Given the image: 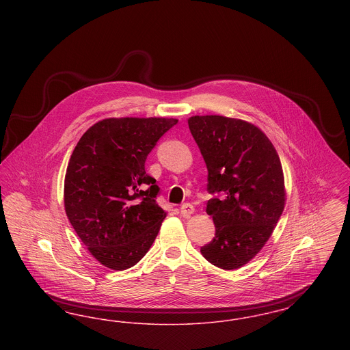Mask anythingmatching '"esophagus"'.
<instances>
[{
    "label": "esophagus",
    "instance_id": "1",
    "mask_svg": "<svg viewBox=\"0 0 350 350\" xmlns=\"http://www.w3.org/2000/svg\"><path fill=\"white\" fill-rule=\"evenodd\" d=\"M194 211H196V208L190 203H183V206H181V214H183V217H191L194 214Z\"/></svg>",
    "mask_w": 350,
    "mask_h": 350
}]
</instances>
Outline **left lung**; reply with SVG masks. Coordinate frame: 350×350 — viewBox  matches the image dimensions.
<instances>
[{
    "instance_id": "8db88e82",
    "label": "left lung",
    "mask_w": 350,
    "mask_h": 350,
    "mask_svg": "<svg viewBox=\"0 0 350 350\" xmlns=\"http://www.w3.org/2000/svg\"><path fill=\"white\" fill-rule=\"evenodd\" d=\"M208 170L207 202L215 237L200 248L213 265L234 270L264 248L286 204L280 156L257 126L237 118L194 116L187 119Z\"/></svg>"
}]
</instances>
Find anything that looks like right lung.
I'll list each match as a JSON object with an SVG mask.
<instances>
[{
    "instance_id": "obj_1",
    "label": "right lung",
    "mask_w": 350,
    "mask_h": 350,
    "mask_svg": "<svg viewBox=\"0 0 350 350\" xmlns=\"http://www.w3.org/2000/svg\"><path fill=\"white\" fill-rule=\"evenodd\" d=\"M174 118H106L79 140L68 163L64 207L90 254L103 267L124 270L150 250L167 217L159 186L146 173L157 140Z\"/></svg>"
}]
</instances>
